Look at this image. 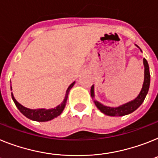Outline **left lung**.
Returning a JSON list of instances; mask_svg holds the SVG:
<instances>
[{
	"instance_id": "1",
	"label": "left lung",
	"mask_w": 158,
	"mask_h": 158,
	"mask_svg": "<svg viewBox=\"0 0 158 158\" xmlns=\"http://www.w3.org/2000/svg\"><path fill=\"white\" fill-rule=\"evenodd\" d=\"M143 63L144 65H145V80H144L143 86H142L141 91L140 92L139 95L137 96V98H135L132 102H128V103L125 104L123 106H121L117 108L107 107V106L102 105L97 101H94L96 106L98 107L100 111L108 116H125L131 114L133 111H135L137 108L143 103L144 100H145V97L148 94V91H149V84H150V73H149V64H148V62H147V60L145 58L143 59ZM90 93H91V97L94 98V85H92V87H91Z\"/></svg>"
}]
</instances>
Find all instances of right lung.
I'll return each instance as SVG.
<instances>
[{"label": "right lung", "mask_w": 158, "mask_h": 158, "mask_svg": "<svg viewBox=\"0 0 158 158\" xmlns=\"http://www.w3.org/2000/svg\"><path fill=\"white\" fill-rule=\"evenodd\" d=\"M74 83H72L70 85L69 87L67 89V92L65 94V98H64V102L62 103L59 105L57 107L54 108V109H50V110H44V109H40V110H30V109H28V108L24 107L23 106H21V104L18 103V102L16 101V99L13 97V94H12V98H13V102H14L15 105L17 107L20 112L23 115H25L26 118H29L31 120H33V121H50V120L53 119L54 118H56L57 116L60 115L62 111L64 110V106L66 105V102H67V99H68V94L69 92L70 89L72 88L73 86Z\"/></svg>", "instance_id": "add662e5"}]
</instances>
